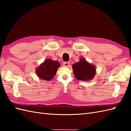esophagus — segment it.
<instances>
[{
	"label": "esophagus",
	"instance_id": "1",
	"mask_svg": "<svg viewBox=\"0 0 131 131\" xmlns=\"http://www.w3.org/2000/svg\"><path fill=\"white\" fill-rule=\"evenodd\" d=\"M63 66L64 67H67L69 66V62H64L63 63Z\"/></svg>",
	"mask_w": 131,
	"mask_h": 131
}]
</instances>
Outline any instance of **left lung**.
Here are the masks:
<instances>
[{
  "instance_id": "8db88e82",
  "label": "left lung",
  "mask_w": 131,
  "mask_h": 131,
  "mask_svg": "<svg viewBox=\"0 0 131 131\" xmlns=\"http://www.w3.org/2000/svg\"><path fill=\"white\" fill-rule=\"evenodd\" d=\"M72 68L75 77L80 81L91 80L96 73L95 66L90 64L83 57L80 58L79 62L72 65Z\"/></svg>"
}]
</instances>
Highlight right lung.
<instances>
[{
    "mask_svg": "<svg viewBox=\"0 0 131 131\" xmlns=\"http://www.w3.org/2000/svg\"><path fill=\"white\" fill-rule=\"evenodd\" d=\"M60 64L58 61L46 59L36 69V73L40 79L50 81L56 74Z\"/></svg>",
    "mask_w": 131,
    "mask_h": 131,
    "instance_id": "obj_1",
    "label": "right lung"
}]
</instances>
